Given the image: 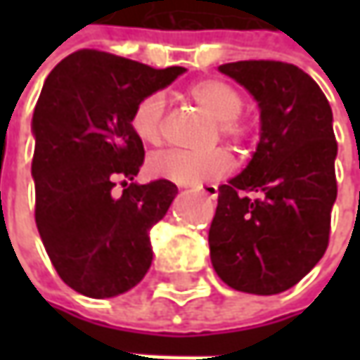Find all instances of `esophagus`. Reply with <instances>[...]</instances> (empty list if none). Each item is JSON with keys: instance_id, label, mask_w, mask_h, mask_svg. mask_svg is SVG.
Here are the masks:
<instances>
[{"instance_id": "34e87169", "label": "esophagus", "mask_w": 360, "mask_h": 360, "mask_svg": "<svg viewBox=\"0 0 360 360\" xmlns=\"http://www.w3.org/2000/svg\"><path fill=\"white\" fill-rule=\"evenodd\" d=\"M196 190L200 192L202 196H206V198H210V200H214L216 196H218V186H216V184H202V186H198Z\"/></svg>"}]
</instances>
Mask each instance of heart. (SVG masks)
<instances>
[{
	"instance_id": "b5f03b06",
	"label": "heart",
	"mask_w": 360,
	"mask_h": 360,
	"mask_svg": "<svg viewBox=\"0 0 360 360\" xmlns=\"http://www.w3.org/2000/svg\"><path fill=\"white\" fill-rule=\"evenodd\" d=\"M190 98L204 108L210 116L218 120V130L232 142H242L248 136V126L240 120L244 108L240 91L234 90L220 79H202L190 88ZM166 102L162 94H148L131 110V130L144 142L156 146L162 142ZM234 160L224 148L210 152H186V150H166L154 154L148 168L150 172L176 184H200L229 174Z\"/></svg>"
}]
</instances>
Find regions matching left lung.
<instances>
[{
  "mask_svg": "<svg viewBox=\"0 0 360 360\" xmlns=\"http://www.w3.org/2000/svg\"><path fill=\"white\" fill-rule=\"evenodd\" d=\"M255 96L260 142L248 166L218 188L210 260L230 288L278 295L323 258L337 200L333 110L319 84L292 63H224ZM256 191L255 201L243 196Z\"/></svg>",
  "mask_w": 360,
  "mask_h": 360,
  "instance_id": "obj_1",
  "label": "left lung"
}]
</instances>
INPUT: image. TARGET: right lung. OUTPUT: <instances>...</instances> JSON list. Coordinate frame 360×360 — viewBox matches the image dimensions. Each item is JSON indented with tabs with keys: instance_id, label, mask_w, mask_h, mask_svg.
Segmentation results:
<instances>
[{
	"instance_id": "add662e5",
	"label": "right lung",
	"mask_w": 360,
	"mask_h": 360,
	"mask_svg": "<svg viewBox=\"0 0 360 360\" xmlns=\"http://www.w3.org/2000/svg\"><path fill=\"white\" fill-rule=\"evenodd\" d=\"M184 72L79 49L41 88L32 120L35 224L60 278L84 297H118L152 264L150 230L178 188L164 178L134 182L144 144L131 130V110Z\"/></svg>"
}]
</instances>
